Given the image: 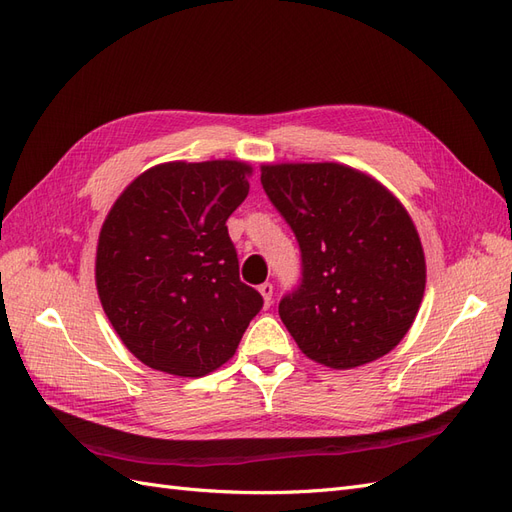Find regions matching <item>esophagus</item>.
<instances>
[{
    "mask_svg": "<svg viewBox=\"0 0 512 512\" xmlns=\"http://www.w3.org/2000/svg\"><path fill=\"white\" fill-rule=\"evenodd\" d=\"M258 292L262 294V299H265V307H271V303H273V284H269V282L260 284Z\"/></svg>",
    "mask_w": 512,
    "mask_h": 512,
    "instance_id": "1",
    "label": "esophagus"
}]
</instances>
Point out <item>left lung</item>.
Returning <instances> with one entry per match:
<instances>
[{
    "label": "left lung",
    "instance_id": "left-lung-1",
    "mask_svg": "<svg viewBox=\"0 0 512 512\" xmlns=\"http://www.w3.org/2000/svg\"><path fill=\"white\" fill-rule=\"evenodd\" d=\"M260 181L297 235L303 282L280 318L301 352L354 369L389 354L425 294L421 237L399 198L339 162L262 164Z\"/></svg>",
    "mask_w": 512,
    "mask_h": 512
}]
</instances>
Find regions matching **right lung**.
Segmentation results:
<instances>
[{"label": "right lung", "mask_w": 512, "mask_h": 512, "mask_svg": "<svg viewBox=\"0 0 512 512\" xmlns=\"http://www.w3.org/2000/svg\"><path fill=\"white\" fill-rule=\"evenodd\" d=\"M252 173L241 160L156 164L108 211L96 247L98 297L123 346L147 367L207 376L232 359L260 312L226 228Z\"/></svg>", "instance_id": "obj_1"}]
</instances>
